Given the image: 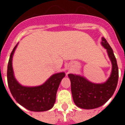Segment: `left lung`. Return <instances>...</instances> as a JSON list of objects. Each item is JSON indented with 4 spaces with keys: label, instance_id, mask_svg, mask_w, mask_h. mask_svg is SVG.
Wrapping results in <instances>:
<instances>
[{
    "label": "left lung",
    "instance_id": "1",
    "mask_svg": "<svg viewBox=\"0 0 125 125\" xmlns=\"http://www.w3.org/2000/svg\"><path fill=\"white\" fill-rule=\"evenodd\" d=\"M101 45L106 49L112 65L110 76L106 82L95 83L81 75L68 74L71 80L73 101L80 108L89 110L101 106L110 99L116 89L119 78L116 58L112 49L104 38H102Z\"/></svg>",
    "mask_w": 125,
    "mask_h": 125
}]
</instances>
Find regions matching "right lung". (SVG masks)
<instances>
[{
    "instance_id": "1",
    "label": "right lung",
    "mask_w": 125,
    "mask_h": 125,
    "mask_svg": "<svg viewBox=\"0 0 125 125\" xmlns=\"http://www.w3.org/2000/svg\"><path fill=\"white\" fill-rule=\"evenodd\" d=\"M18 43L11 53L8 65L7 78L10 92L17 103L32 112H44L51 109L56 101V93L64 72L52 74L42 85L34 87L24 86L15 78L12 67L13 56Z\"/></svg>"
}]
</instances>
